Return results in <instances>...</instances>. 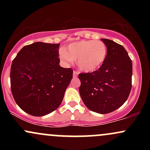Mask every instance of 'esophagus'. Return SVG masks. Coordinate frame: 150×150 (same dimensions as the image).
Here are the masks:
<instances>
[{
	"label": "esophagus",
	"instance_id": "1",
	"mask_svg": "<svg viewBox=\"0 0 150 150\" xmlns=\"http://www.w3.org/2000/svg\"><path fill=\"white\" fill-rule=\"evenodd\" d=\"M77 72L76 71H74L73 72V77H77Z\"/></svg>",
	"mask_w": 150,
	"mask_h": 150
}]
</instances>
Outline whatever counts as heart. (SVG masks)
Instances as JSON below:
<instances>
[{"mask_svg": "<svg viewBox=\"0 0 150 150\" xmlns=\"http://www.w3.org/2000/svg\"><path fill=\"white\" fill-rule=\"evenodd\" d=\"M107 53V46L101 41L81 40L67 46L60 53V58L64 63L76 61L80 71L92 73L103 65Z\"/></svg>", "mask_w": 150, "mask_h": 150, "instance_id": "heart-1", "label": "heart"}]
</instances>
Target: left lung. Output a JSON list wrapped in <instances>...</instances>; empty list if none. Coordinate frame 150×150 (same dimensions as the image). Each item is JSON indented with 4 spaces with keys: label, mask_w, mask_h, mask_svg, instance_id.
Segmentation results:
<instances>
[{
    "label": "left lung",
    "mask_w": 150,
    "mask_h": 150,
    "mask_svg": "<svg viewBox=\"0 0 150 150\" xmlns=\"http://www.w3.org/2000/svg\"><path fill=\"white\" fill-rule=\"evenodd\" d=\"M108 49L104 63L96 71L79 74V88L84 104L90 111L105 114L118 109L130 94L132 64L123 46L101 39Z\"/></svg>",
    "instance_id": "obj_1"
}]
</instances>
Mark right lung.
Returning a JSON list of instances; mask_svg holds the SVG:
<instances>
[{
  "label": "right lung",
  "mask_w": 150,
  "mask_h": 150,
  "mask_svg": "<svg viewBox=\"0 0 150 150\" xmlns=\"http://www.w3.org/2000/svg\"><path fill=\"white\" fill-rule=\"evenodd\" d=\"M60 44L35 42L24 46L13 61L11 92L26 113L42 116L53 112L63 101L73 70L60 66Z\"/></svg>",
  "instance_id": "obj_1"
}]
</instances>
